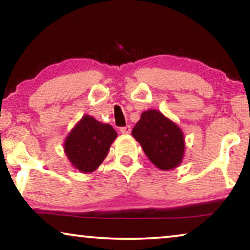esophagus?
Returning a JSON list of instances; mask_svg holds the SVG:
<instances>
[{
  "label": "esophagus",
  "instance_id": "esophagus-1",
  "mask_svg": "<svg viewBox=\"0 0 250 250\" xmlns=\"http://www.w3.org/2000/svg\"><path fill=\"white\" fill-rule=\"evenodd\" d=\"M121 132L123 134H129V133H131V126L129 125L123 126V127H121Z\"/></svg>",
  "mask_w": 250,
  "mask_h": 250
}]
</instances>
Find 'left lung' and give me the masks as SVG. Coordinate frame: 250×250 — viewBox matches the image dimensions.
<instances>
[{
  "mask_svg": "<svg viewBox=\"0 0 250 250\" xmlns=\"http://www.w3.org/2000/svg\"><path fill=\"white\" fill-rule=\"evenodd\" d=\"M132 135L141 145L150 162L163 170L180 165L184 153L183 133L158 110L142 112Z\"/></svg>",
  "mask_w": 250,
  "mask_h": 250,
  "instance_id": "left-lung-1",
  "label": "left lung"
}]
</instances>
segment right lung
Returning a JSON list of instances; mask_svg holds the SVG:
<instances>
[{"label": "right lung", "instance_id": "1", "mask_svg": "<svg viewBox=\"0 0 250 250\" xmlns=\"http://www.w3.org/2000/svg\"><path fill=\"white\" fill-rule=\"evenodd\" d=\"M116 138L117 133L111 125L86 115L68 135L64 152L78 170L91 173L104 162Z\"/></svg>", "mask_w": 250, "mask_h": 250}]
</instances>
